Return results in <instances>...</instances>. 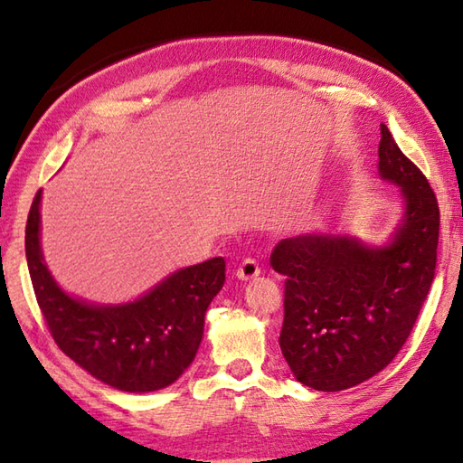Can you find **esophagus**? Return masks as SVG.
Masks as SVG:
<instances>
[{
    "label": "esophagus",
    "mask_w": 463,
    "mask_h": 463,
    "mask_svg": "<svg viewBox=\"0 0 463 463\" xmlns=\"http://www.w3.org/2000/svg\"><path fill=\"white\" fill-rule=\"evenodd\" d=\"M259 274H260V267L254 259H244L237 269V277L241 280H252V279H257Z\"/></svg>",
    "instance_id": "obj_1"
}]
</instances>
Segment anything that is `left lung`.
Returning <instances> with one entry per match:
<instances>
[{
	"label": "left lung",
	"mask_w": 463,
	"mask_h": 463,
	"mask_svg": "<svg viewBox=\"0 0 463 463\" xmlns=\"http://www.w3.org/2000/svg\"><path fill=\"white\" fill-rule=\"evenodd\" d=\"M378 166L406 213L388 247L352 237L282 239L270 267L284 274L280 350L304 386L338 392L383 370L404 346L434 282L439 206L418 166L380 125Z\"/></svg>",
	"instance_id": "obj_1"
}]
</instances>
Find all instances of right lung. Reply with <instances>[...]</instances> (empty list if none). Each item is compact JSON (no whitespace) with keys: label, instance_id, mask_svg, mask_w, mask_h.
I'll return each mask as SVG.
<instances>
[{"label":"right lung","instance_id":"1","mask_svg":"<svg viewBox=\"0 0 463 463\" xmlns=\"http://www.w3.org/2000/svg\"><path fill=\"white\" fill-rule=\"evenodd\" d=\"M37 191L25 224V257L45 324L65 356L97 380L123 392L171 386L191 366L204 312L224 284L222 257L171 274L143 298L121 307H93L57 287L39 249Z\"/></svg>","mask_w":463,"mask_h":463}]
</instances>
